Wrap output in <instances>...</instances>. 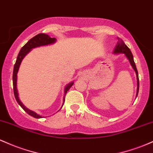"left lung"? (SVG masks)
Here are the masks:
<instances>
[{
	"instance_id": "8db88e82",
	"label": "left lung",
	"mask_w": 153,
	"mask_h": 153,
	"mask_svg": "<svg viewBox=\"0 0 153 153\" xmlns=\"http://www.w3.org/2000/svg\"><path fill=\"white\" fill-rule=\"evenodd\" d=\"M118 43L116 45V48H115L114 53L118 54V53H124L125 56H126V58H128V60L129 61L130 64L131 65L132 68H134L135 72H136L137 75V96L138 95L139 92V87H140V82H139V76H138V71H137L136 65H135L134 61V57L133 55H132L131 51L128 48L127 46L125 45L123 41L121 39H120L119 37H118Z\"/></svg>"
}]
</instances>
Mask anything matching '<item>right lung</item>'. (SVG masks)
I'll list each match as a JSON object with an SVG mask.
<instances>
[{
    "instance_id": "add662e5",
    "label": "right lung",
    "mask_w": 153,
    "mask_h": 153,
    "mask_svg": "<svg viewBox=\"0 0 153 153\" xmlns=\"http://www.w3.org/2000/svg\"><path fill=\"white\" fill-rule=\"evenodd\" d=\"M56 39L55 37H51L48 35H46V34L40 33L35 36L34 37H32V39H30L28 42L26 43L23 47L22 48V49L20 50L18 56H17L16 61L14 64V67H13V93H14L15 98H16L17 102L19 105L24 109V111H26L29 115H30L32 117L36 118H42V116H39V115L37 114L34 111H31V110L28 109L27 108H26L22 102L20 101L19 98V95H18V91H17L16 88V81H17V73H18L19 68L20 64H21L22 60L25 58V56L29 52L32 50V48H35L39 47V46H43V45H50L56 42ZM74 85V82H71L68 85H67L66 87H65L64 92L65 94H66L67 91L69 90L70 87ZM65 101V97H63V103H64Z\"/></svg>"
}]
</instances>
